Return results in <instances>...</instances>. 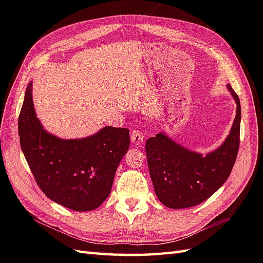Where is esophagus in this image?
Wrapping results in <instances>:
<instances>
[{
  "instance_id": "obj_1",
  "label": "esophagus",
  "mask_w": 263,
  "mask_h": 263,
  "mask_svg": "<svg viewBox=\"0 0 263 263\" xmlns=\"http://www.w3.org/2000/svg\"><path fill=\"white\" fill-rule=\"evenodd\" d=\"M130 139L134 145H140L144 142L145 137H144V134H142L140 130H133L130 135Z\"/></svg>"
}]
</instances>
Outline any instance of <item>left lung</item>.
Here are the masks:
<instances>
[{"mask_svg": "<svg viewBox=\"0 0 263 263\" xmlns=\"http://www.w3.org/2000/svg\"><path fill=\"white\" fill-rule=\"evenodd\" d=\"M237 104L236 117L222 144L206 156L189 150L159 133L146 141L149 173L157 197L173 210L187 209L211 197L228 179L239 149L241 107L238 95L227 84Z\"/></svg>", "mask_w": 263, "mask_h": 263, "instance_id": "1", "label": "left lung"}]
</instances>
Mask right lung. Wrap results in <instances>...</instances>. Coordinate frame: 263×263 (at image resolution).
<instances>
[{"mask_svg": "<svg viewBox=\"0 0 263 263\" xmlns=\"http://www.w3.org/2000/svg\"><path fill=\"white\" fill-rule=\"evenodd\" d=\"M21 148L47 197L77 212L98 209L112 190L117 166L129 148V130L106 126L80 139L47 133L36 117L31 83L18 117Z\"/></svg>", "mask_w": 263, "mask_h": 263, "instance_id": "obj_1", "label": "right lung"}]
</instances>
